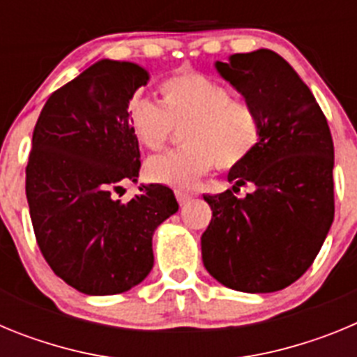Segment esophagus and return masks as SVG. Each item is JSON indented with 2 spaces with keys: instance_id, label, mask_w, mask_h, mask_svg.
<instances>
[{
  "instance_id": "34e87169",
  "label": "esophagus",
  "mask_w": 357,
  "mask_h": 357,
  "mask_svg": "<svg viewBox=\"0 0 357 357\" xmlns=\"http://www.w3.org/2000/svg\"><path fill=\"white\" fill-rule=\"evenodd\" d=\"M175 197H176V200H178V204H181V206H184V204H188L189 200H193L195 195L188 193V191H182V189H176Z\"/></svg>"
}]
</instances>
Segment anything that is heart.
I'll list each match as a JSON object with an SVG mask.
<instances>
[{
  "label": "heart",
  "instance_id": "1",
  "mask_svg": "<svg viewBox=\"0 0 357 357\" xmlns=\"http://www.w3.org/2000/svg\"><path fill=\"white\" fill-rule=\"evenodd\" d=\"M162 102L137 96L128 103L135 139L160 150L175 127H185L184 150L148 160L146 175L157 184L193 188L214 166L238 168L261 141V116L252 103L232 96L227 85L202 73H176L160 82Z\"/></svg>",
  "mask_w": 357,
  "mask_h": 357
}]
</instances>
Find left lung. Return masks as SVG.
<instances>
[{
    "label": "left lung",
    "mask_w": 357,
    "mask_h": 357,
    "mask_svg": "<svg viewBox=\"0 0 357 357\" xmlns=\"http://www.w3.org/2000/svg\"><path fill=\"white\" fill-rule=\"evenodd\" d=\"M218 75L261 116V141L227 173L247 197L206 195L213 218L202 234L207 272L236 291L272 293L301 279L334 220V146L313 93L272 50L214 62Z\"/></svg>",
    "instance_id": "obj_1"
}]
</instances>
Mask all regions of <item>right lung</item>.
Here are the masks:
<instances>
[{
	"label": "right lung",
	"mask_w": 357,
	"mask_h": 357,
	"mask_svg": "<svg viewBox=\"0 0 357 357\" xmlns=\"http://www.w3.org/2000/svg\"><path fill=\"white\" fill-rule=\"evenodd\" d=\"M139 64L102 61L48 98L31 137L26 198L46 263L85 295H116L153 268L151 238L178 211L162 184H141L123 204L121 182H137L139 143L128 103L148 84Z\"/></svg>",
	"instance_id": "1"
}]
</instances>
